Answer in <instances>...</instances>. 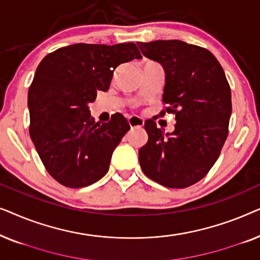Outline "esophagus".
I'll use <instances>...</instances> for the list:
<instances>
[{
    "mask_svg": "<svg viewBox=\"0 0 260 260\" xmlns=\"http://www.w3.org/2000/svg\"><path fill=\"white\" fill-rule=\"evenodd\" d=\"M127 122H129V125L131 129H133V127H142L144 125L143 118H141V117H137V116L129 117V118H127Z\"/></svg>",
    "mask_w": 260,
    "mask_h": 260,
    "instance_id": "1",
    "label": "esophagus"
}]
</instances>
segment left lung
Masks as SVG:
<instances>
[{
	"label": "left lung",
	"mask_w": 260,
	"mask_h": 260,
	"mask_svg": "<svg viewBox=\"0 0 260 260\" xmlns=\"http://www.w3.org/2000/svg\"><path fill=\"white\" fill-rule=\"evenodd\" d=\"M142 54L162 65L166 112L175 115V129L163 133L145 120L148 142L138 151L149 179L168 188L197 183L214 166L229 135L231 88L221 65L208 49L180 40L138 42Z\"/></svg>",
	"instance_id": "left-lung-1"
}]
</instances>
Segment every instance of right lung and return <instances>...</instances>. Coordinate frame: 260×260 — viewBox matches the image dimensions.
Instances as JSON below:
<instances>
[{"mask_svg": "<svg viewBox=\"0 0 260 260\" xmlns=\"http://www.w3.org/2000/svg\"><path fill=\"white\" fill-rule=\"evenodd\" d=\"M134 42L76 44L49 53L28 91L29 134L45 168L62 186L81 188L108 173L112 152L130 129L125 117L95 123L88 104L106 92L120 63L141 59Z\"/></svg>", "mask_w": 260, "mask_h": 260, "instance_id": "right-lung-1", "label": "right lung"}]
</instances>
